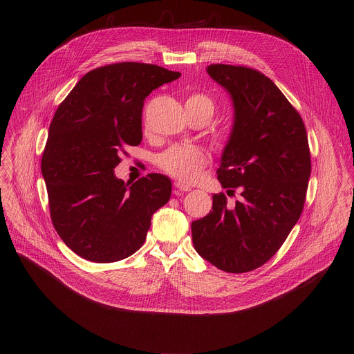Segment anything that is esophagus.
Segmentation results:
<instances>
[{"mask_svg":"<svg viewBox=\"0 0 354 354\" xmlns=\"http://www.w3.org/2000/svg\"><path fill=\"white\" fill-rule=\"evenodd\" d=\"M175 194H180L182 192H189L192 187L189 185H185L182 182H175Z\"/></svg>","mask_w":354,"mask_h":354,"instance_id":"obj_1","label":"esophagus"}]
</instances>
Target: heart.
<instances>
[{"mask_svg":"<svg viewBox=\"0 0 354 354\" xmlns=\"http://www.w3.org/2000/svg\"><path fill=\"white\" fill-rule=\"evenodd\" d=\"M186 111L203 112L212 119L216 111V104L209 95L193 92L186 99ZM230 130H221L216 134V140L220 145H225L230 141ZM206 162V153L196 145H172L156 158V164L162 172L182 182L194 180L200 171L205 168Z\"/></svg>","mask_w":354,"mask_h":354,"instance_id":"obj_1","label":"heart"}]
</instances>
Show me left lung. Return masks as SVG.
Masks as SVG:
<instances>
[{"label": "left lung", "instance_id": "obj_1", "mask_svg": "<svg viewBox=\"0 0 354 354\" xmlns=\"http://www.w3.org/2000/svg\"><path fill=\"white\" fill-rule=\"evenodd\" d=\"M207 74L232 96L235 123L217 179L228 194L213 196V210L192 223L197 254L228 273L269 262L306 205L311 156L306 124L283 92L255 68L210 64Z\"/></svg>", "mask_w": 354, "mask_h": 354}]
</instances>
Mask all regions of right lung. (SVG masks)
<instances>
[{"label": "right lung", "mask_w": 354, "mask_h": 354, "mask_svg": "<svg viewBox=\"0 0 354 354\" xmlns=\"http://www.w3.org/2000/svg\"><path fill=\"white\" fill-rule=\"evenodd\" d=\"M180 73L145 63H113L86 73L59 105L41 156L52 223L75 254L96 263L141 248L172 183L148 174L131 186L118 179L127 145L142 138L144 99Z\"/></svg>", "instance_id": "1"}]
</instances>
